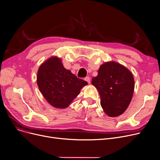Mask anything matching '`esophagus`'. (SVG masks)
I'll return each instance as SVG.
<instances>
[{
  "label": "esophagus",
  "instance_id": "1",
  "mask_svg": "<svg viewBox=\"0 0 160 160\" xmlns=\"http://www.w3.org/2000/svg\"><path fill=\"white\" fill-rule=\"evenodd\" d=\"M84 81H86L87 82L90 83V77H86L85 78H84Z\"/></svg>",
  "mask_w": 160,
  "mask_h": 160
}]
</instances>
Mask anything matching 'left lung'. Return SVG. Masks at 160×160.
<instances>
[{
    "label": "left lung",
    "mask_w": 160,
    "mask_h": 160,
    "mask_svg": "<svg viewBox=\"0 0 160 160\" xmlns=\"http://www.w3.org/2000/svg\"><path fill=\"white\" fill-rule=\"evenodd\" d=\"M92 84L98 90L101 105L110 117L120 116L127 110L134 90V79L127 68L116 62L101 65Z\"/></svg>",
    "instance_id": "obj_1"
}]
</instances>
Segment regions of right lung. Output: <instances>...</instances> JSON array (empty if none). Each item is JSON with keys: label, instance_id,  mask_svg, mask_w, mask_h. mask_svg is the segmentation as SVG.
<instances>
[{"label": "right lung", "instance_id": "add662e5", "mask_svg": "<svg viewBox=\"0 0 160 160\" xmlns=\"http://www.w3.org/2000/svg\"><path fill=\"white\" fill-rule=\"evenodd\" d=\"M37 82L44 98L55 108H65L79 93L87 81L65 69L60 59L52 57L42 63L37 73Z\"/></svg>", "mask_w": 160, "mask_h": 160}]
</instances>
